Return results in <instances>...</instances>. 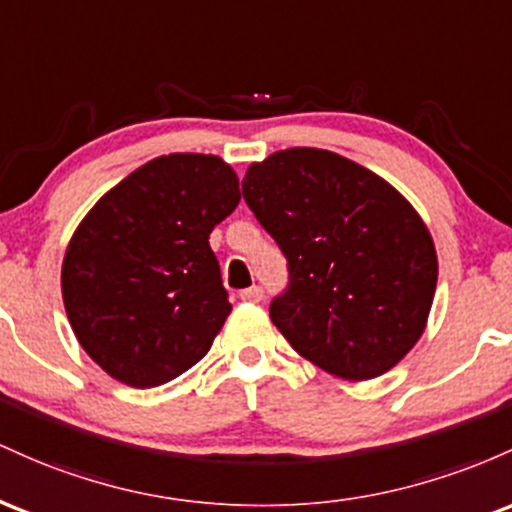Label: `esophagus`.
<instances>
[{
  "instance_id": "obj_1",
  "label": "esophagus",
  "mask_w": 512,
  "mask_h": 512,
  "mask_svg": "<svg viewBox=\"0 0 512 512\" xmlns=\"http://www.w3.org/2000/svg\"><path fill=\"white\" fill-rule=\"evenodd\" d=\"M239 297H241V300H244V302L256 304V302H261L263 290H261V287H258V285H251V287H246V290H241Z\"/></svg>"
}]
</instances>
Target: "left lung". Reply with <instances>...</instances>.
<instances>
[{
    "mask_svg": "<svg viewBox=\"0 0 512 512\" xmlns=\"http://www.w3.org/2000/svg\"><path fill=\"white\" fill-rule=\"evenodd\" d=\"M244 200L290 268L271 319L292 348L338 380L389 372L416 346L438 285L426 222L389 181L317 147L246 169Z\"/></svg>",
    "mask_w": 512,
    "mask_h": 512,
    "instance_id": "obj_1",
    "label": "left lung"
}]
</instances>
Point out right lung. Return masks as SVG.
Segmentation results:
<instances>
[{"mask_svg":"<svg viewBox=\"0 0 512 512\" xmlns=\"http://www.w3.org/2000/svg\"><path fill=\"white\" fill-rule=\"evenodd\" d=\"M215 154L152 159L103 193L62 258V302L113 380L159 387L203 360L232 312L210 232L239 205Z\"/></svg>","mask_w":512,"mask_h":512,"instance_id":"1","label":"right lung"}]
</instances>
